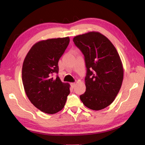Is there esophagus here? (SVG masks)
Returning <instances> with one entry per match:
<instances>
[{
    "mask_svg": "<svg viewBox=\"0 0 145 145\" xmlns=\"http://www.w3.org/2000/svg\"><path fill=\"white\" fill-rule=\"evenodd\" d=\"M75 86V82L71 83V86H72V88H74Z\"/></svg>",
    "mask_w": 145,
    "mask_h": 145,
    "instance_id": "obj_1",
    "label": "esophagus"
}]
</instances>
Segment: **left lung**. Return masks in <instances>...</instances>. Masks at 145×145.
<instances>
[{"instance_id": "left-lung-1", "label": "left lung", "mask_w": 145, "mask_h": 145, "mask_svg": "<svg viewBox=\"0 0 145 145\" xmlns=\"http://www.w3.org/2000/svg\"><path fill=\"white\" fill-rule=\"evenodd\" d=\"M73 41L84 54L87 68L86 89L80 99L90 109H104L114 100L123 79L118 53L111 41L99 32L78 35Z\"/></svg>"}]
</instances>
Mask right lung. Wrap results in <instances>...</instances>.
Returning a JSON list of instances; mask_svg holds the SVG:
<instances>
[{"label":"right lung","instance_id":"add662e5","mask_svg":"<svg viewBox=\"0 0 145 145\" xmlns=\"http://www.w3.org/2000/svg\"><path fill=\"white\" fill-rule=\"evenodd\" d=\"M70 42L69 37L48 39L32 46L24 61L22 78L29 100L41 111L55 114L65 107L70 85L57 75L58 61Z\"/></svg>","mask_w":145,"mask_h":145}]
</instances>
